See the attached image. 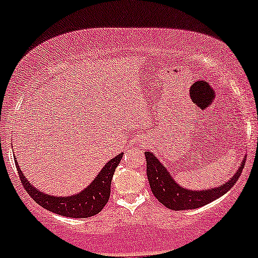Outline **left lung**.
Listing matches in <instances>:
<instances>
[{
	"label": "left lung",
	"mask_w": 258,
	"mask_h": 258,
	"mask_svg": "<svg viewBox=\"0 0 258 258\" xmlns=\"http://www.w3.org/2000/svg\"><path fill=\"white\" fill-rule=\"evenodd\" d=\"M147 159V176L149 180L150 189H152L154 197L166 206L167 209L173 211H182V210H194L201 207L206 204L211 203L222 195L227 193L229 189L233 188L236 180L242 172L245 161L239 166L238 171L230 178L226 184L217 186V188L209 189V190H188L182 188L179 184L174 182L171 174L167 172L166 167L161 165V162L156 159V156L150 152H146Z\"/></svg>",
	"instance_id": "8db88e82"
}]
</instances>
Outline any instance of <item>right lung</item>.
<instances>
[{
  "label": "right lung",
  "mask_w": 258,
  "mask_h": 258,
  "mask_svg": "<svg viewBox=\"0 0 258 258\" xmlns=\"http://www.w3.org/2000/svg\"><path fill=\"white\" fill-rule=\"evenodd\" d=\"M123 154L115 156L108 164L103 167V170L98 173L96 179L91 183L90 186L82 190L81 193L67 198H57L52 195H46L38 189H35L22 173L18 164H16L18 174H19L20 183H22L26 193L31 197V199L42 206L43 209L48 210L53 214H58L65 217L72 218H87L91 216L99 214L102 209L108 203L110 198V185L111 179L114 176L115 168L119 166ZM17 162V160H16Z\"/></svg>",
  "instance_id": "1"
}]
</instances>
